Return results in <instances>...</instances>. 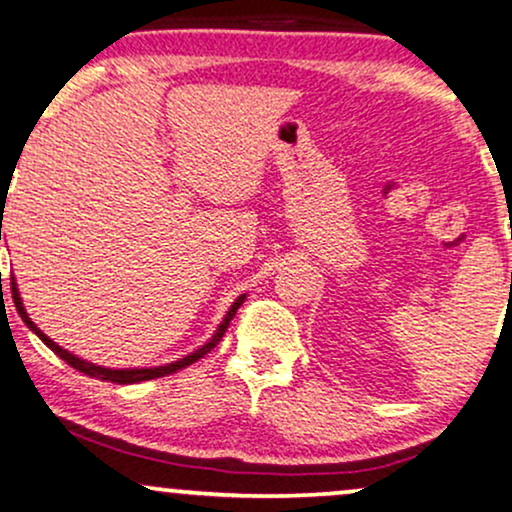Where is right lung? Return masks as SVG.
<instances>
[{
	"instance_id": "1",
	"label": "right lung",
	"mask_w": 512,
	"mask_h": 512,
	"mask_svg": "<svg viewBox=\"0 0 512 512\" xmlns=\"http://www.w3.org/2000/svg\"><path fill=\"white\" fill-rule=\"evenodd\" d=\"M2 204H4V197H2ZM0 240H2V228H0ZM11 298H14V305H16V310H19L21 320L26 322V325L31 327V330H33L35 334H38V337L43 339L45 344H48V349L55 351V354L60 356L62 361H67L69 366L79 370V373L88 375V378L108 380V383H117V385H132V383H142V380H154V378H163V375H170V373H175V370H180V368L190 366V363H195V361H199V358H202V356H207L209 351L214 349V346L221 342L223 332L228 330V322L233 320V315H236V310H238L240 305H243V301H245V296H240L238 301L231 305V310H228V315L223 317V322H221V325H219V330H216L214 337H211L209 342L202 346V349H197L195 354H190V356L180 358V361H175V363H168V366H158V368H125V370H110V368L93 366V363H88V361H81L79 356L69 354V351H64L62 346H57L55 342H52L50 337H45V334L40 332L38 327L33 325V322H31V317L26 315V310H23V303H21V298H19V291H16V284H14V279H11Z\"/></svg>"
}]
</instances>
